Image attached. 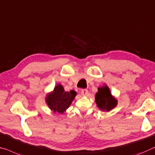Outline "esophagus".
<instances>
[{
  "instance_id": "obj_1",
  "label": "esophagus",
  "mask_w": 155,
  "mask_h": 155,
  "mask_svg": "<svg viewBox=\"0 0 155 155\" xmlns=\"http://www.w3.org/2000/svg\"><path fill=\"white\" fill-rule=\"evenodd\" d=\"M81 94H82V96H87L88 94V90L87 89H82V91H81Z\"/></svg>"
}]
</instances>
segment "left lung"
I'll list each match as a JSON object with an SVG mask.
<instances>
[{
  "label": "left lung",
  "mask_w": 155,
  "mask_h": 155,
  "mask_svg": "<svg viewBox=\"0 0 155 155\" xmlns=\"http://www.w3.org/2000/svg\"><path fill=\"white\" fill-rule=\"evenodd\" d=\"M98 91L96 94V102L97 107L102 111H109L116 107L118 101L111 95L109 88L107 85L98 87Z\"/></svg>",
  "instance_id": "obj_1"
}]
</instances>
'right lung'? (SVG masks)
I'll return each mask as SVG.
<instances>
[{
	"label": "right lung",
	"mask_w": 155,
	"mask_h": 155,
	"mask_svg": "<svg viewBox=\"0 0 155 155\" xmlns=\"http://www.w3.org/2000/svg\"><path fill=\"white\" fill-rule=\"evenodd\" d=\"M76 95L77 93L74 90L65 91L63 86L59 84L54 87L53 91L47 95L46 102L54 112L63 114L69 107Z\"/></svg>",
	"instance_id": "obj_1"
}]
</instances>
